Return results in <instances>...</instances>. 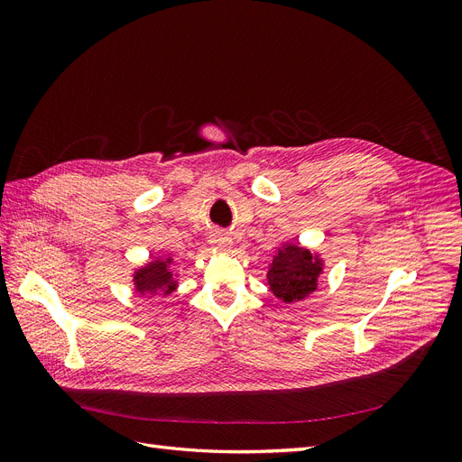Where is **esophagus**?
Listing matches in <instances>:
<instances>
[{
    "label": "esophagus",
    "mask_w": 462,
    "mask_h": 462,
    "mask_svg": "<svg viewBox=\"0 0 462 462\" xmlns=\"http://www.w3.org/2000/svg\"><path fill=\"white\" fill-rule=\"evenodd\" d=\"M209 245L219 248V250H229L233 243L229 239V235L221 233V231H216V233H212V236H209Z\"/></svg>",
    "instance_id": "34e87169"
}]
</instances>
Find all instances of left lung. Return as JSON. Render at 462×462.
Instances as JSON below:
<instances>
[{"instance_id":"1","label":"left lung","mask_w":462,"mask_h":462,"mask_svg":"<svg viewBox=\"0 0 462 462\" xmlns=\"http://www.w3.org/2000/svg\"><path fill=\"white\" fill-rule=\"evenodd\" d=\"M319 273L321 262L314 258L310 250L299 245H285L279 248L270 265L268 283L277 299L297 302L316 291Z\"/></svg>"}]
</instances>
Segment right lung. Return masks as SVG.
<instances>
[{"label": "right lung", "mask_w": 462, "mask_h": 462, "mask_svg": "<svg viewBox=\"0 0 462 462\" xmlns=\"http://www.w3.org/2000/svg\"><path fill=\"white\" fill-rule=\"evenodd\" d=\"M171 260H153L143 270H138L134 275V283L138 292H170L175 291L177 282L173 279V273L170 272Z\"/></svg>", "instance_id": "right-lung-1"}]
</instances>
